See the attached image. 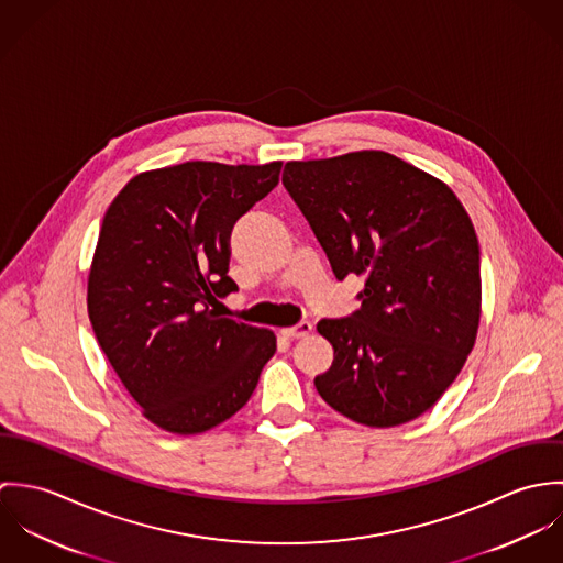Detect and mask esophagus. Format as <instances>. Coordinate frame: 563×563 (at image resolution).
<instances>
[{
	"label": "esophagus",
	"instance_id": "obj_1",
	"mask_svg": "<svg viewBox=\"0 0 563 563\" xmlns=\"http://www.w3.org/2000/svg\"><path fill=\"white\" fill-rule=\"evenodd\" d=\"M310 331H312V322L308 321L299 322V324H295V327H284V329H279V333H282L284 338H288V340L303 338V335H308Z\"/></svg>",
	"mask_w": 563,
	"mask_h": 563
}]
</instances>
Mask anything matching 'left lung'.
Masks as SVG:
<instances>
[{"instance_id": "obj_1", "label": "left lung", "mask_w": 563, "mask_h": 563, "mask_svg": "<svg viewBox=\"0 0 563 563\" xmlns=\"http://www.w3.org/2000/svg\"><path fill=\"white\" fill-rule=\"evenodd\" d=\"M282 181L335 277H364L362 308L317 324L333 346L319 395L366 427L418 418L477 340L479 241L466 208L442 179L375 150L286 162Z\"/></svg>"}]
</instances>
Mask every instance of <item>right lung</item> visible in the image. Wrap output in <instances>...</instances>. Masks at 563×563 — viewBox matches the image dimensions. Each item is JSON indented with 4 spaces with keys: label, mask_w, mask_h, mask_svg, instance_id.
I'll use <instances>...</instances> for the list:
<instances>
[{
    "label": "right lung",
    "mask_w": 563,
    "mask_h": 563,
    "mask_svg": "<svg viewBox=\"0 0 563 563\" xmlns=\"http://www.w3.org/2000/svg\"><path fill=\"white\" fill-rule=\"evenodd\" d=\"M282 162L192 161L134 175L108 206L88 271L95 338L143 416L195 435L251 399L271 329L223 319L239 290L230 234L279 181Z\"/></svg>",
    "instance_id": "add662e5"
}]
</instances>
